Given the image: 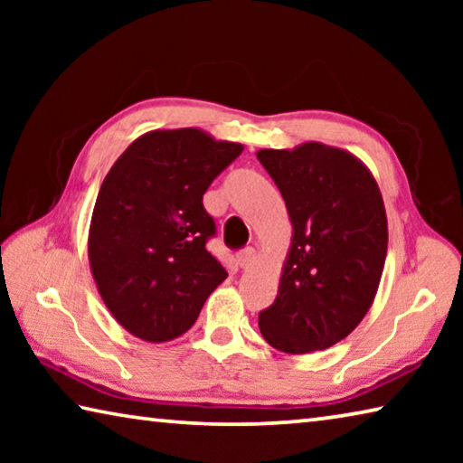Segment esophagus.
Returning a JSON list of instances; mask_svg holds the SVG:
<instances>
[{
	"label": "esophagus",
	"mask_w": 463,
	"mask_h": 463,
	"mask_svg": "<svg viewBox=\"0 0 463 463\" xmlns=\"http://www.w3.org/2000/svg\"><path fill=\"white\" fill-rule=\"evenodd\" d=\"M255 260H257V253H255L253 247L242 249V250H239V253H237V263L241 265V269H250V268H253Z\"/></svg>",
	"instance_id": "34e87169"
}]
</instances>
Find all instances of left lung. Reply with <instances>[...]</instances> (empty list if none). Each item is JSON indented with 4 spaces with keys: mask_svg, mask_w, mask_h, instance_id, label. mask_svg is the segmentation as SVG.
<instances>
[{
    "mask_svg": "<svg viewBox=\"0 0 463 463\" xmlns=\"http://www.w3.org/2000/svg\"><path fill=\"white\" fill-rule=\"evenodd\" d=\"M286 202L292 241L278 296L260 312L273 349L304 355L328 349L362 323L378 294L388 218L372 171L323 143L257 151Z\"/></svg>",
    "mask_w": 463,
    "mask_h": 463,
    "instance_id": "obj_1",
    "label": "left lung"
}]
</instances>
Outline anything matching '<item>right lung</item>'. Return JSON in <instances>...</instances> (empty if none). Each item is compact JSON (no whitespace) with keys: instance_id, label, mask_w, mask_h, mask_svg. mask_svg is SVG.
Listing matches in <instances>:
<instances>
[{"instance_id":"add662e5","label":"right lung","mask_w":463,"mask_h":463,"mask_svg":"<svg viewBox=\"0 0 463 463\" xmlns=\"http://www.w3.org/2000/svg\"><path fill=\"white\" fill-rule=\"evenodd\" d=\"M242 148L200 128L151 130L108 171L88 257L101 300L130 335L148 343L184 335L226 279L206 249L216 226L202 195Z\"/></svg>"}]
</instances>
